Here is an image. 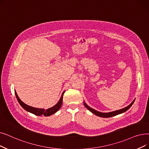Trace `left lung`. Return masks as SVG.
<instances>
[{
	"label": "left lung",
	"instance_id": "left-lung-1",
	"mask_svg": "<svg viewBox=\"0 0 149 149\" xmlns=\"http://www.w3.org/2000/svg\"><path fill=\"white\" fill-rule=\"evenodd\" d=\"M134 100H135V99L130 103V105L127 106V107L124 108H122V109H119V110L112 111V112H109V113H102V112H99L98 111H96V110H95V109H94L93 108L89 107L85 102H84V105L85 106V107L88 109V110H89L91 112L93 113L94 114H95L96 116H99V117H102V118H111V117H113V116H116L118 114H121V113L125 112L132 107V105L133 104Z\"/></svg>",
	"mask_w": 149,
	"mask_h": 149
}]
</instances>
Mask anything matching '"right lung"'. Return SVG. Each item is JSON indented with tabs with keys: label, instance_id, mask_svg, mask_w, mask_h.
I'll list each match as a JSON object with an SVG mask.
<instances>
[{
	"label": "right lung",
	"instance_id": "obj_1",
	"mask_svg": "<svg viewBox=\"0 0 149 149\" xmlns=\"http://www.w3.org/2000/svg\"><path fill=\"white\" fill-rule=\"evenodd\" d=\"M64 92L65 91H64L62 93L61 97L60 100L55 106H54L52 108H50L47 109H41V108H34V107H32L27 105V104H25V103H24L19 98V97H18L16 92L15 91V95H16V97L18 102L19 103V104L21 105V106L25 109V110H26L31 113H33L36 116H41L42 115H44V116H49L52 114L55 113L57 111H58L62 105L63 97V94H64Z\"/></svg>",
	"mask_w": 149,
	"mask_h": 149
}]
</instances>
